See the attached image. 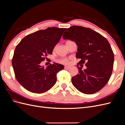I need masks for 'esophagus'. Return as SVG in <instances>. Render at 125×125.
I'll return each instance as SVG.
<instances>
[{"label":"esophagus","instance_id":"esophagus-1","mask_svg":"<svg viewBox=\"0 0 125 125\" xmlns=\"http://www.w3.org/2000/svg\"><path fill=\"white\" fill-rule=\"evenodd\" d=\"M70 66H65V69H69V68H70Z\"/></svg>","mask_w":125,"mask_h":125}]
</instances>
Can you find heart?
Here are the masks:
<instances>
[{
	"label": "heart",
	"instance_id": "obj_1",
	"mask_svg": "<svg viewBox=\"0 0 125 125\" xmlns=\"http://www.w3.org/2000/svg\"><path fill=\"white\" fill-rule=\"evenodd\" d=\"M58 62L59 63H63V64H68L69 62H68V60L66 58H62V59H60L58 60Z\"/></svg>",
	"mask_w": 125,
	"mask_h": 125
}]
</instances>
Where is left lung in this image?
<instances>
[{
    "label": "left lung",
    "mask_w": 125,
    "mask_h": 125,
    "mask_svg": "<svg viewBox=\"0 0 125 125\" xmlns=\"http://www.w3.org/2000/svg\"><path fill=\"white\" fill-rule=\"evenodd\" d=\"M76 43V58L79 64L85 63L86 69L78 67V74L72 78V83L79 91L86 94L95 93L107 84L111 78L114 55L108 41L100 33L88 28L72 26L63 35Z\"/></svg>",
    "instance_id": "1"
}]
</instances>
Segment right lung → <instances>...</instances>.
<instances>
[{
	"mask_svg": "<svg viewBox=\"0 0 125 125\" xmlns=\"http://www.w3.org/2000/svg\"><path fill=\"white\" fill-rule=\"evenodd\" d=\"M65 28H48L24 37L14 50L12 65L17 81L29 91L44 93L56 83L57 73L64 69L54 63L45 68L41 66L45 56L52 54Z\"/></svg>",
	"mask_w": 125,
	"mask_h": 125,
	"instance_id": "right-lung-1",
	"label": "right lung"
}]
</instances>
